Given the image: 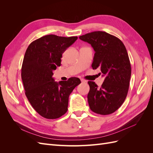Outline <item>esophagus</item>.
Returning <instances> with one entry per match:
<instances>
[{
  "label": "esophagus",
  "mask_w": 153,
  "mask_h": 153,
  "mask_svg": "<svg viewBox=\"0 0 153 153\" xmlns=\"http://www.w3.org/2000/svg\"><path fill=\"white\" fill-rule=\"evenodd\" d=\"M80 80L82 83H85L86 82V80H84V79H83V78H80Z\"/></svg>",
  "instance_id": "obj_1"
}]
</instances>
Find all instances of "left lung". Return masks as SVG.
Wrapping results in <instances>:
<instances>
[{
    "mask_svg": "<svg viewBox=\"0 0 153 153\" xmlns=\"http://www.w3.org/2000/svg\"><path fill=\"white\" fill-rule=\"evenodd\" d=\"M79 38L91 44L95 53L93 69L99 68L105 80L100 88L89 81L87 95L91 110L96 114L108 115L122 105L126 98L131 68L124 45L117 37L103 31H94Z\"/></svg>",
    "mask_w": 153,
    "mask_h": 153,
    "instance_id": "1",
    "label": "left lung"
}]
</instances>
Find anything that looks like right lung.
Segmentation results:
<instances>
[{
  "instance_id": "1",
  "label": "right lung",
  "mask_w": 153,
  "mask_h": 153,
  "mask_svg": "<svg viewBox=\"0 0 153 153\" xmlns=\"http://www.w3.org/2000/svg\"><path fill=\"white\" fill-rule=\"evenodd\" d=\"M78 39L50 34L32 42L27 48L22 67L25 95L34 109L49 119L61 117L68 110L69 96L81 82L72 77L55 82L53 71L61 65L62 55Z\"/></svg>"
}]
</instances>
